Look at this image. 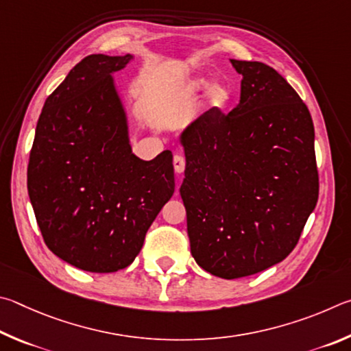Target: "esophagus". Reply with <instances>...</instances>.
Wrapping results in <instances>:
<instances>
[{"label": "esophagus", "mask_w": 351, "mask_h": 351, "mask_svg": "<svg viewBox=\"0 0 351 351\" xmlns=\"http://www.w3.org/2000/svg\"><path fill=\"white\" fill-rule=\"evenodd\" d=\"M172 163H174V169H176L177 172H183V171H185L186 160H185V157L180 156V154H176L174 160H172Z\"/></svg>", "instance_id": "1"}]
</instances>
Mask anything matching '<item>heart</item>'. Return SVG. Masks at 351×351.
<instances>
[{
    "mask_svg": "<svg viewBox=\"0 0 351 351\" xmlns=\"http://www.w3.org/2000/svg\"><path fill=\"white\" fill-rule=\"evenodd\" d=\"M204 86H205L204 80H199V82H194L191 86H189V90L197 92V90L204 88ZM230 98H231V94H230L228 88H226V86H223V84H220V83L214 84L213 88L210 89V92H208V103H210L213 108L225 106V104L230 101Z\"/></svg>",
    "mask_w": 351,
    "mask_h": 351,
    "instance_id": "1",
    "label": "heart"
}]
</instances>
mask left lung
Here are the masks:
<instances>
[{
    "label": "left lung",
    "instance_id": "8db88e82",
    "mask_svg": "<svg viewBox=\"0 0 351 351\" xmlns=\"http://www.w3.org/2000/svg\"><path fill=\"white\" fill-rule=\"evenodd\" d=\"M241 101L213 108L182 134L180 186L195 262L237 279L276 265L299 242L319 195L315 126L287 80L259 61L231 60Z\"/></svg>",
    "mask_w": 351,
    "mask_h": 351
}]
</instances>
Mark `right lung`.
<instances>
[{
    "instance_id": "right-lung-1",
    "label": "right lung",
    "mask_w": 351,
    "mask_h": 351,
    "mask_svg": "<svg viewBox=\"0 0 351 351\" xmlns=\"http://www.w3.org/2000/svg\"><path fill=\"white\" fill-rule=\"evenodd\" d=\"M88 55L47 97L36 123L27 191L47 248L90 273L126 268L174 194L171 151L145 162L128 140L110 73L131 60Z\"/></svg>"
}]
</instances>
